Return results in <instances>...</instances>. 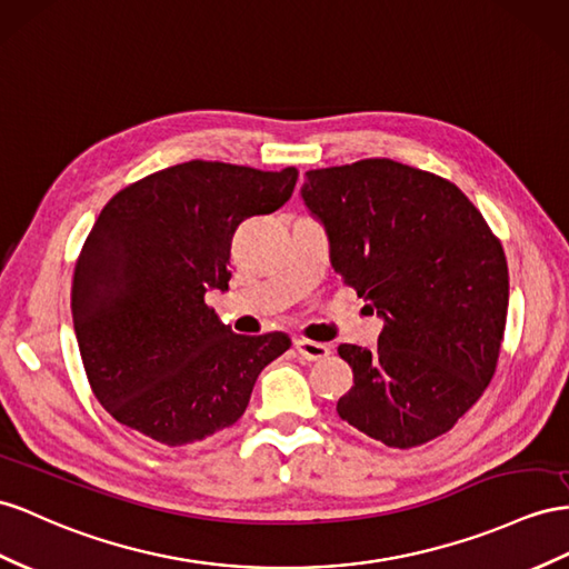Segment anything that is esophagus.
<instances>
[{
	"label": "esophagus",
	"mask_w": 569,
	"mask_h": 569,
	"mask_svg": "<svg viewBox=\"0 0 569 569\" xmlns=\"http://www.w3.org/2000/svg\"><path fill=\"white\" fill-rule=\"evenodd\" d=\"M296 351L310 362H317V360H325L331 356V348L325 346V343H317V341H308V339H298L296 341Z\"/></svg>",
	"instance_id": "obj_1"
}]
</instances>
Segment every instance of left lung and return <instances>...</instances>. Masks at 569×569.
Returning a JSON list of instances; mask_svg holds the SVG:
<instances>
[{"label": "left lung", "instance_id": "1", "mask_svg": "<svg viewBox=\"0 0 569 569\" xmlns=\"http://www.w3.org/2000/svg\"><path fill=\"white\" fill-rule=\"evenodd\" d=\"M302 199L331 264L385 319L375 351L341 343L353 387L341 420L411 449L455 428L498 368L509 302L498 236L440 174L366 158L308 170Z\"/></svg>", "mask_w": 569, "mask_h": 569}]
</instances>
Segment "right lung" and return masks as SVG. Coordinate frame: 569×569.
Wrapping results in <instances>:
<instances>
[{"label":"right lung","instance_id":"1","mask_svg":"<svg viewBox=\"0 0 569 569\" xmlns=\"http://www.w3.org/2000/svg\"><path fill=\"white\" fill-rule=\"evenodd\" d=\"M296 180V168L189 160L106 203L77 259L71 317L89 385L118 423L163 447L238 423L290 339L232 333L203 296L228 288L232 232L281 209Z\"/></svg>","mask_w":569,"mask_h":569}]
</instances>
